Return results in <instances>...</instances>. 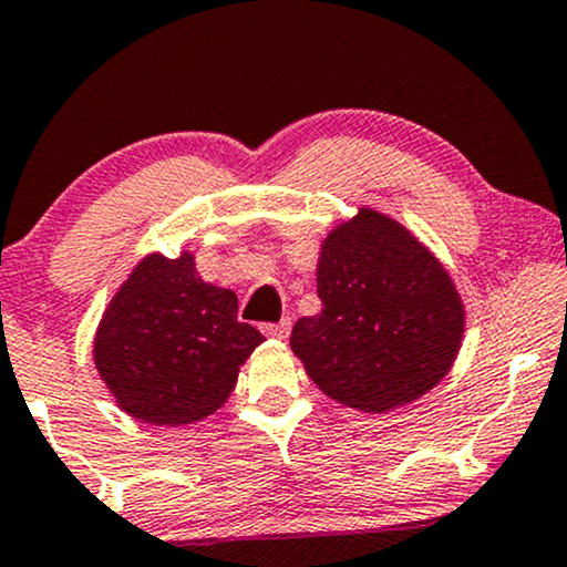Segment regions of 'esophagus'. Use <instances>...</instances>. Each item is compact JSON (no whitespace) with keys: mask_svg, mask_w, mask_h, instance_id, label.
Instances as JSON below:
<instances>
[{"mask_svg":"<svg viewBox=\"0 0 567 567\" xmlns=\"http://www.w3.org/2000/svg\"><path fill=\"white\" fill-rule=\"evenodd\" d=\"M290 319H282V321H277V324H264L261 329H264V334H269V337H277V340H285V337L290 334Z\"/></svg>","mask_w":567,"mask_h":567,"instance_id":"1","label":"esophagus"}]
</instances>
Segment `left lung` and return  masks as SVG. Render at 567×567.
<instances>
[{
    "label": "left lung",
    "instance_id": "left-lung-1",
    "mask_svg": "<svg viewBox=\"0 0 567 567\" xmlns=\"http://www.w3.org/2000/svg\"><path fill=\"white\" fill-rule=\"evenodd\" d=\"M321 313L296 321L290 348L337 403L386 413L453 367L465 311L453 279L384 214L361 209L334 227L317 269Z\"/></svg>",
    "mask_w": 567,
    "mask_h": 567
}]
</instances>
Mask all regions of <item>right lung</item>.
<instances>
[{
    "label": "right lung",
    "instance_id": "add662e5",
    "mask_svg": "<svg viewBox=\"0 0 567 567\" xmlns=\"http://www.w3.org/2000/svg\"><path fill=\"white\" fill-rule=\"evenodd\" d=\"M261 342L259 329L238 321V296L204 282L190 254H152L106 306L93 361L125 413L181 426L230 398Z\"/></svg>",
    "mask_w": 567,
    "mask_h": 567
}]
</instances>
